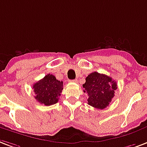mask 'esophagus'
I'll use <instances>...</instances> for the list:
<instances>
[{
  "label": "esophagus",
  "instance_id": "1",
  "mask_svg": "<svg viewBox=\"0 0 147 147\" xmlns=\"http://www.w3.org/2000/svg\"><path fill=\"white\" fill-rule=\"evenodd\" d=\"M69 82H77L78 80H77V79H74V80H70Z\"/></svg>",
  "mask_w": 147,
  "mask_h": 147
}]
</instances>
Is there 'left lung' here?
Masks as SVG:
<instances>
[{"label":"left lung","mask_w":147,"mask_h":147,"mask_svg":"<svg viewBox=\"0 0 147 147\" xmlns=\"http://www.w3.org/2000/svg\"><path fill=\"white\" fill-rule=\"evenodd\" d=\"M84 92L88 94V104L94 108L103 109L114 97L117 84L109 76L96 71L89 74L83 84Z\"/></svg>","instance_id":"obj_1"}]
</instances>
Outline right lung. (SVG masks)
<instances>
[{
	"label": "right lung",
	"mask_w": 147,
	"mask_h": 147,
	"mask_svg": "<svg viewBox=\"0 0 147 147\" xmlns=\"http://www.w3.org/2000/svg\"><path fill=\"white\" fill-rule=\"evenodd\" d=\"M33 89L38 102L51 106L58 102L63 90V82L59 81L53 75L48 74L42 79L34 84Z\"/></svg>",
	"instance_id": "obj_1"
}]
</instances>
